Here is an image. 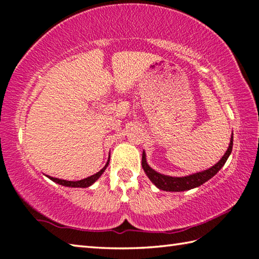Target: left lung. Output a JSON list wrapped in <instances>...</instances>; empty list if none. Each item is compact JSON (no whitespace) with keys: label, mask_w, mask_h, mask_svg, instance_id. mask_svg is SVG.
I'll return each instance as SVG.
<instances>
[{"label":"left lung","mask_w":259,"mask_h":259,"mask_svg":"<svg viewBox=\"0 0 259 259\" xmlns=\"http://www.w3.org/2000/svg\"><path fill=\"white\" fill-rule=\"evenodd\" d=\"M232 147H233V134H232V136H231L229 148H227L225 154L222 156V159L219 160L216 164L212 165L211 168H209L207 170H203V171L192 174V175H190V176L172 177V176H166V175L155 171V170L152 169L147 163L145 151H143L142 166H143L144 171H145V174L147 175V177L150 178V181L154 184V185L159 188V190L166 191V192L188 191V190H192V188L201 186L205 182H208L210 178H212L214 175H216L219 170L224 166L225 162L227 161L229 156L231 155Z\"/></svg>","instance_id":"left-lung-1"}]
</instances>
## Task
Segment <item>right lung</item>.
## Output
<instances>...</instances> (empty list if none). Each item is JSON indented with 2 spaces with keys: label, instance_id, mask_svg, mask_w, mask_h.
Wrapping results in <instances>:
<instances>
[{
  "label": "right lung",
  "instance_id": "right-lung-1",
  "mask_svg": "<svg viewBox=\"0 0 259 259\" xmlns=\"http://www.w3.org/2000/svg\"><path fill=\"white\" fill-rule=\"evenodd\" d=\"M108 159H109V157H108ZM108 163H109V160L106 162V164H105L104 168H103L102 170H99V171H98L97 174H95V175H93V176H90V177H87V178H84V179H81V181H76V182H74V181H65V179H59V178H55V177L48 176V175H46V176H47L48 178H49V179H51L52 182L59 184V185H61V186L85 188V187H89V186L93 185V184H94L96 181H98L99 177L102 176L105 170H106V168L108 166Z\"/></svg>",
  "mask_w": 259,
  "mask_h": 259
}]
</instances>
